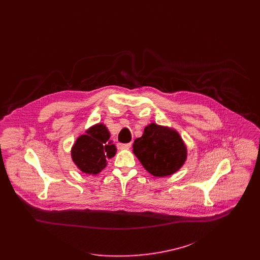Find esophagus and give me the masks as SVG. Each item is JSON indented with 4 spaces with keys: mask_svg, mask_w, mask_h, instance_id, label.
Segmentation results:
<instances>
[{
    "mask_svg": "<svg viewBox=\"0 0 260 260\" xmlns=\"http://www.w3.org/2000/svg\"><path fill=\"white\" fill-rule=\"evenodd\" d=\"M132 143H118V147L120 149H128L131 148Z\"/></svg>",
    "mask_w": 260,
    "mask_h": 260,
    "instance_id": "34e87169",
    "label": "esophagus"
}]
</instances>
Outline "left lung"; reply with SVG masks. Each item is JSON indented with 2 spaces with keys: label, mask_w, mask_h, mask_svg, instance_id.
Returning a JSON list of instances; mask_svg holds the SVG:
<instances>
[{
  "label": "left lung",
  "mask_w": 260,
  "mask_h": 260,
  "mask_svg": "<svg viewBox=\"0 0 260 260\" xmlns=\"http://www.w3.org/2000/svg\"><path fill=\"white\" fill-rule=\"evenodd\" d=\"M133 152L143 168L158 177L178 172L187 159V147L178 132L156 123L145 126L142 136L135 140Z\"/></svg>",
  "instance_id": "1"
}]
</instances>
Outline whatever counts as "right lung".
I'll return each mask as SVG.
<instances>
[{
    "instance_id": "add662e5",
    "label": "right lung",
    "mask_w": 260,
    "mask_h": 260,
    "mask_svg": "<svg viewBox=\"0 0 260 260\" xmlns=\"http://www.w3.org/2000/svg\"><path fill=\"white\" fill-rule=\"evenodd\" d=\"M117 152L110 140V132L103 123L93 124L79 136L71 148V158L82 173L95 175L107 166Z\"/></svg>"
}]
</instances>
